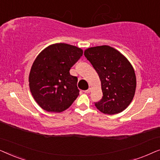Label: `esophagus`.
<instances>
[{
  "instance_id": "esophagus-1",
  "label": "esophagus",
  "mask_w": 160,
  "mask_h": 160,
  "mask_svg": "<svg viewBox=\"0 0 160 160\" xmlns=\"http://www.w3.org/2000/svg\"><path fill=\"white\" fill-rule=\"evenodd\" d=\"M90 91H91V88H89L88 89H87V90H85L84 92L85 93H89V92H90Z\"/></svg>"
}]
</instances>
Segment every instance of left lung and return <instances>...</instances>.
I'll use <instances>...</instances> for the list:
<instances>
[{"instance_id": "8db88e82", "label": "left lung", "mask_w": 160, "mask_h": 160, "mask_svg": "<svg viewBox=\"0 0 160 160\" xmlns=\"http://www.w3.org/2000/svg\"><path fill=\"white\" fill-rule=\"evenodd\" d=\"M84 55L101 82L102 98L95 103L96 108L109 115L125 110L136 89V76L131 63L119 51L107 45L88 48Z\"/></svg>"}]
</instances>
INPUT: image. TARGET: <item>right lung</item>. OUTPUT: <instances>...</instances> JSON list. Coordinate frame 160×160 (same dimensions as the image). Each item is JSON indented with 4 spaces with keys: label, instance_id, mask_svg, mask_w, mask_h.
Here are the masks:
<instances>
[{
    "label": "right lung",
    "instance_id": "obj_1",
    "mask_svg": "<svg viewBox=\"0 0 160 160\" xmlns=\"http://www.w3.org/2000/svg\"><path fill=\"white\" fill-rule=\"evenodd\" d=\"M82 54L81 48L64 43L48 46L38 54L30 69L29 87L41 108L60 113L77 98L78 78L69 71Z\"/></svg>",
    "mask_w": 160,
    "mask_h": 160
}]
</instances>
